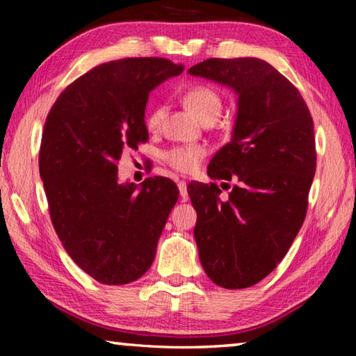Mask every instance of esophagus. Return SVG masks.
<instances>
[{"instance_id":"obj_1","label":"esophagus","mask_w":356,"mask_h":356,"mask_svg":"<svg viewBox=\"0 0 356 356\" xmlns=\"http://www.w3.org/2000/svg\"><path fill=\"white\" fill-rule=\"evenodd\" d=\"M177 186H179V193H180V197H182V201L188 200V190H186V182H184V180H179Z\"/></svg>"}]
</instances>
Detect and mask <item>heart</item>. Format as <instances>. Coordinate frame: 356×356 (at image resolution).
Returning <instances> with one entry per match:
<instances>
[{
	"label": "heart",
	"instance_id": "obj_1",
	"mask_svg": "<svg viewBox=\"0 0 356 356\" xmlns=\"http://www.w3.org/2000/svg\"><path fill=\"white\" fill-rule=\"evenodd\" d=\"M184 104L201 122L215 120L218 118L222 108L221 95L213 88L206 84H196L186 89L184 94ZM165 116V106L154 105L146 114V127L150 131L159 130L161 120ZM206 155V150L200 146H176L166 150L163 159L172 170L179 172L188 174L197 170L201 165V160Z\"/></svg>",
	"mask_w": 356,
	"mask_h": 356
}]
</instances>
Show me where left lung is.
Here are the masks:
<instances>
[{"instance_id": "left-lung-1", "label": "left lung", "mask_w": 356, "mask_h": 356, "mask_svg": "<svg viewBox=\"0 0 356 356\" xmlns=\"http://www.w3.org/2000/svg\"><path fill=\"white\" fill-rule=\"evenodd\" d=\"M188 72L238 94L232 140L207 168L210 179L236 182L231 193L221 200L215 182L186 190L204 272L220 287H251L284 259L305 221L317 160L314 122L298 89L262 59L210 58Z\"/></svg>"}]
</instances>
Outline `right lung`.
Here are the masks:
<instances>
[{"instance_id": "right-lung-1", "label": "right lung", "mask_w": 356, "mask_h": 356, "mask_svg": "<svg viewBox=\"0 0 356 356\" xmlns=\"http://www.w3.org/2000/svg\"><path fill=\"white\" fill-rule=\"evenodd\" d=\"M184 72L165 58L100 64L59 94L39 150L53 227L67 254L102 284H129L147 272L177 185L168 177L118 182V163L147 141L149 92Z\"/></svg>"}]
</instances>
